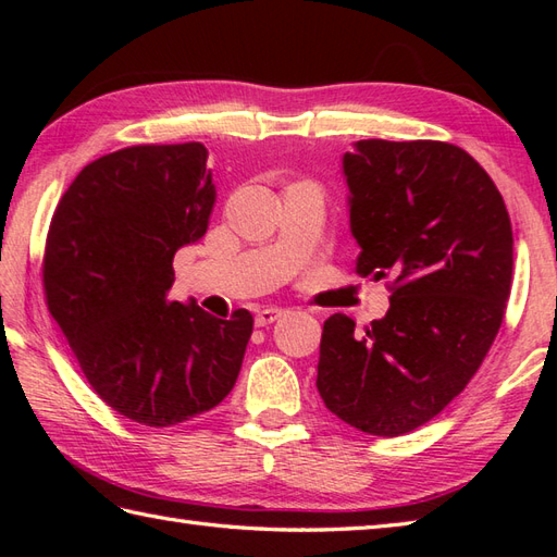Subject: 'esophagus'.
<instances>
[{"mask_svg": "<svg viewBox=\"0 0 557 557\" xmlns=\"http://www.w3.org/2000/svg\"><path fill=\"white\" fill-rule=\"evenodd\" d=\"M282 313H285V309H272V306H270V309H260L256 313V325L258 327H265L270 323H275Z\"/></svg>", "mask_w": 557, "mask_h": 557, "instance_id": "esophagus-1", "label": "esophagus"}]
</instances>
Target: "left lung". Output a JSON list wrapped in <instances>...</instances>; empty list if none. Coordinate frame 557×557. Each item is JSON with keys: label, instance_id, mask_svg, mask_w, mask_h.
Segmentation results:
<instances>
[{"label": "left lung", "instance_id": "obj_1", "mask_svg": "<svg viewBox=\"0 0 557 557\" xmlns=\"http://www.w3.org/2000/svg\"><path fill=\"white\" fill-rule=\"evenodd\" d=\"M361 277H393L363 333L323 325L318 393L363 433L395 437L437 417L479 371L512 287V224L486 170L443 140H357L342 158Z\"/></svg>", "mask_w": 557, "mask_h": 557}]
</instances>
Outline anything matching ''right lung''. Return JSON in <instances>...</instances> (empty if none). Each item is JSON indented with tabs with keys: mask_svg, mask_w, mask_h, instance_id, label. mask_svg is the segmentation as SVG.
Here are the masks:
<instances>
[{
	"mask_svg": "<svg viewBox=\"0 0 557 557\" xmlns=\"http://www.w3.org/2000/svg\"><path fill=\"white\" fill-rule=\"evenodd\" d=\"M203 144L132 146L86 164L47 232V309L102 401L156 429L230 395L253 315L230 321L168 297L174 253L208 230L215 184Z\"/></svg>",
	"mask_w": 557,
	"mask_h": 557,
	"instance_id": "1",
	"label": "right lung"
}]
</instances>
